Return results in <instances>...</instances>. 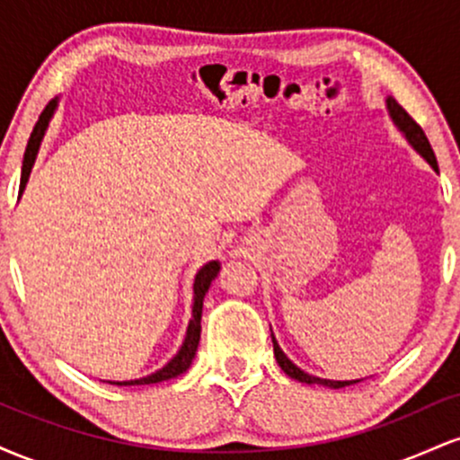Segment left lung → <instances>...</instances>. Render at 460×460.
Wrapping results in <instances>:
<instances>
[{
  "mask_svg": "<svg viewBox=\"0 0 460 460\" xmlns=\"http://www.w3.org/2000/svg\"><path fill=\"white\" fill-rule=\"evenodd\" d=\"M387 110H389V116L394 119L395 128H398L402 134L406 136V140L411 142V146L420 153L421 157H424L426 162L430 164L432 168H435L437 172H439V166H437V157H435V151H432L429 138H426L424 129L420 128V125L415 123L413 119H411L409 114H406V110L400 105L395 99L389 97L387 99ZM272 344H274V357H277V363L281 366V369L288 376H292L294 381H300V383H307V385H324V387H331V389H340V387H348V385H355L358 381H329V378H318V376H311V374L303 372L298 366H294L292 361H289L288 357H285V352L279 348L277 340H274L272 335Z\"/></svg>",
  "mask_w": 460,
  "mask_h": 460,
  "instance_id": "8db88e82",
  "label": "left lung"
}]
</instances>
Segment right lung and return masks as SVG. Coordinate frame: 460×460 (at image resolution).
Masks as SVG:
<instances>
[{
	"label": "right lung",
	"instance_id": "right-lung-1",
	"mask_svg": "<svg viewBox=\"0 0 460 460\" xmlns=\"http://www.w3.org/2000/svg\"><path fill=\"white\" fill-rule=\"evenodd\" d=\"M58 108V99L54 102L47 103V108L40 112L39 120H36L34 125V131H31L30 140H28V146H25V155H23V168H21V186H19V197L21 192L25 190V183H28L30 179V172H31V166H34V160H36V153H39V146L40 142H43V136L47 131V125H49L51 116H54ZM218 270H220V263L218 261H209L205 263L203 268L197 272V277H194V303H192V320H190L188 324V331H186V340H183L181 348H179V352L175 357L171 358V361L166 363L162 369H157V372L149 374V376L145 378H136V381H116L112 385H123V387H129V385H153V383H162V381H168V378H175L179 374H183L186 369L190 367V363H192L194 355H197V348H199V340H200V314H203V298L205 294H208L209 285L216 277H218Z\"/></svg>",
	"mask_w": 460,
	"mask_h": 460
}]
</instances>
